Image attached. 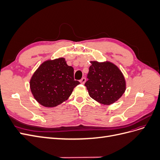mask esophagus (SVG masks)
<instances>
[{
	"label": "esophagus",
	"instance_id": "34e87169",
	"mask_svg": "<svg viewBox=\"0 0 160 160\" xmlns=\"http://www.w3.org/2000/svg\"><path fill=\"white\" fill-rule=\"evenodd\" d=\"M85 81H86V79L85 78V77H83V78H82V79L80 80L81 83H82V84H84V83H85Z\"/></svg>",
	"mask_w": 160,
	"mask_h": 160
}]
</instances>
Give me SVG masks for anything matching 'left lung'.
Here are the masks:
<instances>
[{"instance_id":"left-lung-1","label":"left lung","mask_w":160,"mask_h":160,"mask_svg":"<svg viewBox=\"0 0 160 160\" xmlns=\"http://www.w3.org/2000/svg\"><path fill=\"white\" fill-rule=\"evenodd\" d=\"M85 86L91 98L104 105L118 101L125 91V81L118 67L110 62L91 61Z\"/></svg>"}]
</instances>
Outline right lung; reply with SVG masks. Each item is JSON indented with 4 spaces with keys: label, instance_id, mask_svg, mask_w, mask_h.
<instances>
[{
    "label": "right lung",
    "instance_id": "1",
    "mask_svg": "<svg viewBox=\"0 0 160 160\" xmlns=\"http://www.w3.org/2000/svg\"><path fill=\"white\" fill-rule=\"evenodd\" d=\"M80 82L74 79V69L67 65L64 58L47 61L34 72L30 88L35 99L41 105L53 108L69 98Z\"/></svg>",
    "mask_w": 160,
    "mask_h": 160
}]
</instances>
